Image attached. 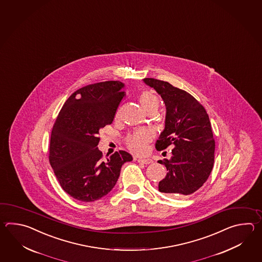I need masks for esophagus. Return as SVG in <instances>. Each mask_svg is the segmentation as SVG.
<instances>
[{"mask_svg":"<svg viewBox=\"0 0 262 262\" xmlns=\"http://www.w3.org/2000/svg\"><path fill=\"white\" fill-rule=\"evenodd\" d=\"M139 163H141V164H145V165H149L150 163H152V160L150 159V158H139V159H137Z\"/></svg>","mask_w":262,"mask_h":262,"instance_id":"1","label":"esophagus"}]
</instances>
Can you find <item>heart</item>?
<instances>
[{"label":"heart","instance_id":"obj_1","mask_svg":"<svg viewBox=\"0 0 262 262\" xmlns=\"http://www.w3.org/2000/svg\"><path fill=\"white\" fill-rule=\"evenodd\" d=\"M139 102L145 111H149L154 107H158L159 100L155 94L150 91H144L139 95ZM151 135L149 131L145 129H140L134 133L130 134L126 139L125 143L127 145L129 150L134 154L141 155L144 154L147 150V145L150 142Z\"/></svg>","mask_w":262,"mask_h":262}]
</instances>
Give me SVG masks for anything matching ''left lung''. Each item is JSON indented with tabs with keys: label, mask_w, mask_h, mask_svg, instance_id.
I'll use <instances>...</instances> for the list:
<instances>
[{
	"label": "left lung",
	"mask_w": 262,
	"mask_h": 262,
	"mask_svg": "<svg viewBox=\"0 0 262 262\" xmlns=\"http://www.w3.org/2000/svg\"><path fill=\"white\" fill-rule=\"evenodd\" d=\"M143 81L161 95L166 106L165 128L156 140V150L174 147L170 159L158 161L167 170L158 190L171 196L191 195L204 184L213 167L215 143L209 116L184 90L155 78Z\"/></svg>",
	"instance_id": "1"
}]
</instances>
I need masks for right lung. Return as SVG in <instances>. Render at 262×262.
Segmentation results:
<instances>
[{
	"instance_id": "1",
	"label": "right lung",
	"mask_w": 262,
	"mask_h": 262,
	"mask_svg": "<svg viewBox=\"0 0 262 262\" xmlns=\"http://www.w3.org/2000/svg\"><path fill=\"white\" fill-rule=\"evenodd\" d=\"M124 83L104 81L76 91L66 101L51 131L50 163L61 188L75 200L91 202L108 194L125 162L119 150L104 161L97 148L99 130L112 124L125 96Z\"/></svg>"
}]
</instances>
